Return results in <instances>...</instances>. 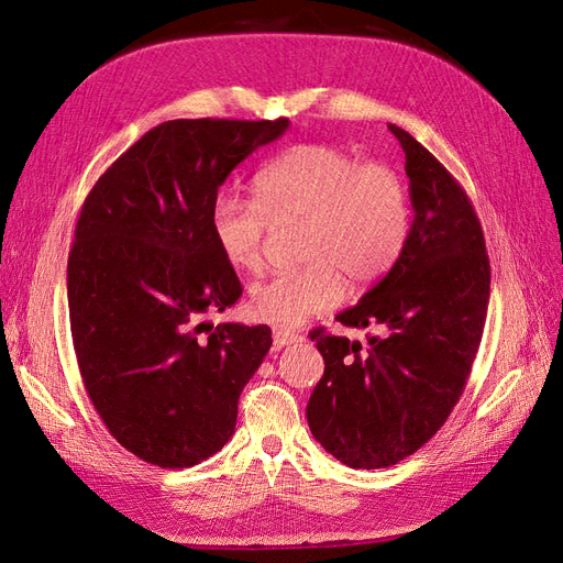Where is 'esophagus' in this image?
Masks as SVG:
<instances>
[{
  "mask_svg": "<svg viewBox=\"0 0 563 563\" xmlns=\"http://www.w3.org/2000/svg\"><path fill=\"white\" fill-rule=\"evenodd\" d=\"M303 339L299 336V334H289V331H285V329H274V345L280 350V347H285V345H295V343H301Z\"/></svg>",
  "mask_w": 563,
  "mask_h": 563,
  "instance_id": "obj_1",
  "label": "esophagus"
}]
</instances>
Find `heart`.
<instances>
[{"instance_id":"1","label":"heart","mask_w":563,"mask_h":563,"mask_svg":"<svg viewBox=\"0 0 563 563\" xmlns=\"http://www.w3.org/2000/svg\"><path fill=\"white\" fill-rule=\"evenodd\" d=\"M306 222L297 271L253 285L247 310L278 329H299L336 308L352 285L380 280L410 236L408 187L383 164H362L327 143L295 145L255 176V199L220 192L211 236L239 274H255L268 224Z\"/></svg>"}]
</instances>
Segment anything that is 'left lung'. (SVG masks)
<instances>
[{"mask_svg": "<svg viewBox=\"0 0 563 563\" xmlns=\"http://www.w3.org/2000/svg\"><path fill=\"white\" fill-rule=\"evenodd\" d=\"M406 153L410 236L383 276L336 320L371 327L366 345L310 334L324 376L306 406L316 441L350 468H385L418 452L466 387L489 303L485 236L464 187L420 141L389 124Z\"/></svg>", "mask_w": 563, "mask_h": 563, "instance_id": "left-lung-1", "label": "left lung"}]
</instances>
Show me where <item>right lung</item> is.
Listing matches in <instances>:
<instances>
[{"mask_svg": "<svg viewBox=\"0 0 563 563\" xmlns=\"http://www.w3.org/2000/svg\"><path fill=\"white\" fill-rule=\"evenodd\" d=\"M289 120H169L95 183L67 264L82 385L139 460L187 468L232 439L239 397L271 347L266 324H218L241 297L211 236L218 187Z\"/></svg>", "mask_w": 563, "mask_h": 563, "instance_id": "add662e5", "label": "right lung"}]
</instances>
